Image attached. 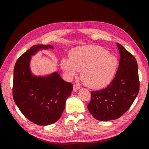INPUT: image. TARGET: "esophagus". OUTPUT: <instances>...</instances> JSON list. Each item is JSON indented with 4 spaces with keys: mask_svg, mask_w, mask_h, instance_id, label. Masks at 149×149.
<instances>
[{
    "mask_svg": "<svg viewBox=\"0 0 149 149\" xmlns=\"http://www.w3.org/2000/svg\"><path fill=\"white\" fill-rule=\"evenodd\" d=\"M80 88V87L79 86H78L77 84H74V87H73V91H74V92H75L77 90H79Z\"/></svg>",
    "mask_w": 149,
    "mask_h": 149,
    "instance_id": "34e87169",
    "label": "esophagus"
}]
</instances>
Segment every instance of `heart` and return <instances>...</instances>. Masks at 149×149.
I'll list each match as a JSON object with an SVG mask.
<instances>
[{
	"mask_svg": "<svg viewBox=\"0 0 149 149\" xmlns=\"http://www.w3.org/2000/svg\"><path fill=\"white\" fill-rule=\"evenodd\" d=\"M118 60L100 46L89 45L77 47L69 57L61 60L60 66L69 78L81 77L88 87L98 89L106 87L112 81L118 67Z\"/></svg>",
	"mask_w": 149,
	"mask_h": 149,
	"instance_id": "obj_1",
	"label": "heart"
}]
</instances>
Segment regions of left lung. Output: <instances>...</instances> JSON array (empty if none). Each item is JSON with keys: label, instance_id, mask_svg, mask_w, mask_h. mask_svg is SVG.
I'll return each instance as SVG.
<instances>
[{"label": "left lung", "instance_id": "left-lung-1", "mask_svg": "<svg viewBox=\"0 0 149 149\" xmlns=\"http://www.w3.org/2000/svg\"><path fill=\"white\" fill-rule=\"evenodd\" d=\"M120 54L115 77L107 88L91 92L88 105L90 113L97 120L118 119L130 108L139 90L138 64L135 58L120 43Z\"/></svg>", "mask_w": 149, "mask_h": 149}]
</instances>
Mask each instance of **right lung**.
Wrapping results in <instances>:
<instances>
[{"mask_svg": "<svg viewBox=\"0 0 149 149\" xmlns=\"http://www.w3.org/2000/svg\"><path fill=\"white\" fill-rule=\"evenodd\" d=\"M49 48H54L49 45L33 46L19 58L14 69V102L27 119L40 126L53 124L60 119L73 89L72 84L64 81L57 72L46 76L31 73V56L40 49Z\"/></svg>", "mask_w": 149, "mask_h": 149, "instance_id": "obj_1", "label": "right lung"}]
</instances>
